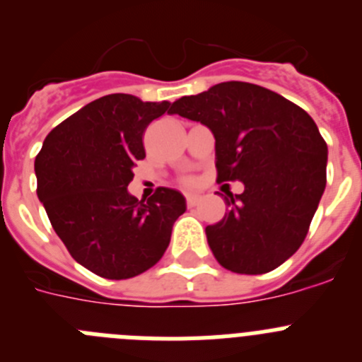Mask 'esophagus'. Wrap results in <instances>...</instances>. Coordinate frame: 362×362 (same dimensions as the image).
Listing matches in <instances>:
<instances>
[{
  "instance_id": "obj_1",
  "label": "esophagus",
  "mask_w": 362,
  "mask_h": 362,
  "mask_svg": "<svg viewBox=\"0 0 362 362\" xmlns=\"http://www.w3.org/2000/svg\"><path fill=\"white\" fill-rule=\"evenodd\" d=\"M199 201H201L199 194H187V204H188V206H196Z\"/></svg>"
}]
</instances>
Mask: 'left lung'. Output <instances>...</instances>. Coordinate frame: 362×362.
I'll return each mask as SVG.
<instances>
[{
	"label": "left lung",
	"mask_w": 362,
	"mask_h": 362,
	"mask_svg": "<svg viewBox=\"0 0 362 362\" xmlns=\"http://www.w3.org/2000/svg\"><path fill=\"white\" fill-rule=\"evenodd\" d=\"M216 137L217 181H241L228 212L206 226L217 263L235 274H267L297 252L326 187L328 146L317 124L283 95L226 81L172 105Z\"/></svg>",
	"instance_id": "1"
}]
</instances>
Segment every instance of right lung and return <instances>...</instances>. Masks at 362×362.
I'll return each mask as SVG.
<instances>
[{
  "label": "right lung",
  "mask_w": 362,
  "mask_h": 362,
  "mask_svg": "<svg viewBox=\"0 0 362 362\" xmlns=\"http://www.w3.org/2000/svg\"><path fill=\"white\" fill-rule=\"evenodd\" d=\"M168 101L110 94L66 117L37 153V197L66 250L105 279L136 277L163 257L172 226L187 210L174 188L148 201L130 196L132 168L145 158L143 134Z\"/></svg>",
  "instance_id": "add662e5"
}]
</instances>
